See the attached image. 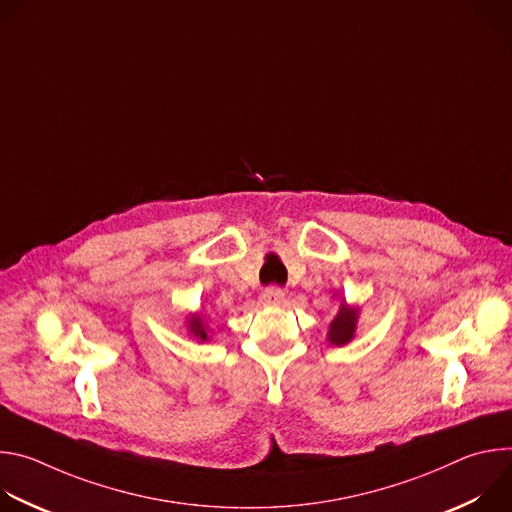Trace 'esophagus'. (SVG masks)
Returning <instances> with one entry per match:
<instances>
[{"mask_svg": "<svg viewBox=\"0 0 512 512\" xmlns=\"http://www.w3.org/2000/svg\"><path fill=\"white\" fill-rule=\"evenodd\" d=\"M283 298H285V291H283L281 287H277V285L265 287L263 294H261V302H263V304H273V306L281 304Z\"/></svg>", "mask_w": 512, "mask_h": 512, "instance_id": "esophagus-1", "label": "esophagus"}]
</instances>
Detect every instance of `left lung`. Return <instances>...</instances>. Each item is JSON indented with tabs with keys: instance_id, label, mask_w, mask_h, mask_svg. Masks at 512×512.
I'll return each mask as SVG.
<instances>
[{
	"instance_id": "8db88e82",
	"label": "left lung",
	"mask_w": 512,
	"mask_h": 512,
	"mask_svg": "<svg viewBox=\"0 0 512 512\" xmlns=\"http://www.w3.org/2000/svg\"><path fill=\"white\" fill-rule=\"evenodd\" d=\"M356 310L346 308L344 304L338 310V316L334 318V322L330 324V332H328V340L336 346H342L346 342L352 340L354 336V328H356Z\"/></svg>"
}]
</instances>
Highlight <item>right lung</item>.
Instances as JSON below:
<instances>
[{"label":"right lung","instance_id":"obj_1","mask_svg":"<svg viewBox=\"0 0 512 512\" xmlns=\"http://www.w3.org/2000/svg\"><path fill=\"white\" fill-rule=\"evenodd\" d=\"M190 332L194 336H198L200 340H206V328H204V322L198 318V316H192L190 320Z\"/></svg>","mask_w":512,"mask_h":512}]
</instances>
